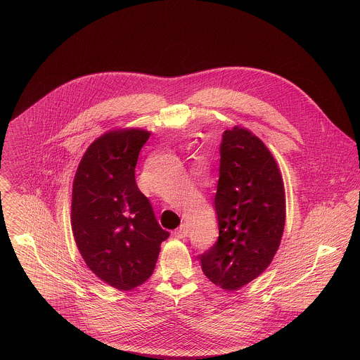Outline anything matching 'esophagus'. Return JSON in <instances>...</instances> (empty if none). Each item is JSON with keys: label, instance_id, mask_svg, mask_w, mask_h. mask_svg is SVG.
Wrapping results in <instances>:
<instances>
[{"label": "esophagus", "instance_id": "1", "mask_svg": "<svg viewBox=\"0 0 360 360\" xmlns=\"http://www.w3.org/2000/svg\"><path fill=\"white\" fill-rule=\"evenodd\" d=\"M187 234H188L187 223H181L180 227L174 230V237H177V238H184V237H187Z\"/></svg>", "mask_w": 360, "mask_h": 360}]
</instances>
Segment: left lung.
<instances>
[{
    "instance_id": "left-lung-1",
    "label": "left lung",
    "mask_w": 360,
    "mask_h": 360,
    "mask_svg": "<svg viewBox=\"0 0 360 360\" xmlns=\"http://www.w3.org/2000/svg\"><path fill=\"white\" fill-rule=\"evenodd\" d=\"M214 209L219 238L198 259L213 284L234 291L267 269L285 224V193L277 162L244 127L223 133Z\"/></svg>"
}]
</instances>
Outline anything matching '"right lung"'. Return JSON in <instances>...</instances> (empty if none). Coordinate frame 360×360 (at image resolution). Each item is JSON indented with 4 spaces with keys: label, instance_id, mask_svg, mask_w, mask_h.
Segmentation results:
<instances>
[{
    "label": "right lung",
    "instance_id": "add662e5",
    "mask_svg": "<svg viewBox=\"0 0 360 360\" xmlns=\"http://www.w3.org/2000/svg\"><path fill=\"white\" fill-rule=\"evenodd\" d=\"M150 134L143 129L105 133L87 148L73 180L70 221L77 250L98 278L120 291L151 277L169 237L134 177Z\"/></svg>",
    "mask_w": 360,
    "mask_h": 360
}]
</instances>
